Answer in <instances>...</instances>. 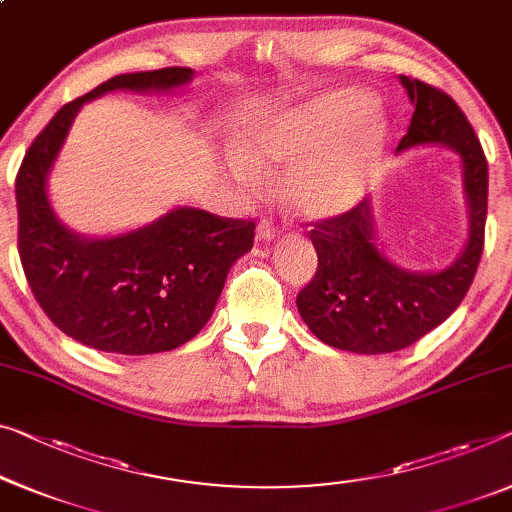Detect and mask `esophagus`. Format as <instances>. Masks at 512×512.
I'll return each instance as SVG.
<instances>
[{"instance_id":"esophagus-1","label":"esophagus","mask_w":512,"mask_h":512,"mask_svg":"<svg viewBox=\"0 0 512 512\" xmlns=\"http://www.w3.org/2000/svg\"><path fill=\"white\" fill-rule=\"evenodd\" d=\"M276 234H278V225L273 223L271 218H262L259 220V225H257V239L259 241H271V239H276Z\"/></svg>"}]
</instances>
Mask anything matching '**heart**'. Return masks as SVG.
Returning <instances> with one entry per match:
<instances>
[{
	"label": "heart",
	"mask_w": 512,
	"mask_h": 512,
	"mask_svg": "<svg viewBox=\"0 0 512 512\" xmlns=\"http://www.w3.org/2000/svg\"><path fill=\"white\" fill-rule=\"evenodd\" d=\"M368 105L358 91H342L253 126L241 144V177L259 181L262 170L289 167L287 197L305 216L349 209L368 186L384 140L381 121Z\"/></svg>",
	"instance_id": "obj_1"
}]
</instances>
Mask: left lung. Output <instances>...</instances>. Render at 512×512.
<instances>
[{"mask_svg":"<svg viewBox=\"0 0 512 512\" xmlns=\"http://www.w3.org/2000/svg\"><path fill=\"white\" fill-rule=\"evenodd\" d=\"M400 82L414 114L398 149L446 144L460 154L471 216L469 243L446 271L409 273L388 262L372 241L368 200L308 223L317 271L296 296V308L319 340L354 354L398 352L451 317L474 282L485 246L487 158L474 128L446 91L404 75Z\"/></svg>","mask_w":512,"mask_h":512,"instance_id":"1","label":"left lung"}]
</instances>
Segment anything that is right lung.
<instances>
[{
    "mask_svg": "<svg viewBox=\"0 0 512 512\" xmlns=\"http://www.w3.org/2000/svg\"><path fill=\"white\" fill-rule=\"evenodd\" d=\"M183 66L117 75L66 103L34 137L15 177L18 253L34 299L68 338L112 354L177 349L209 322L227 271L253 248V218L177 209L114 239L68 232L45 197V177L82 103L112 89H172Z\"/></svg>",
    "mask_w": 512,
    "mask_h": 512,
    "instance_id": "add662e5",
    "label": "right lung"
}]
</instances>
